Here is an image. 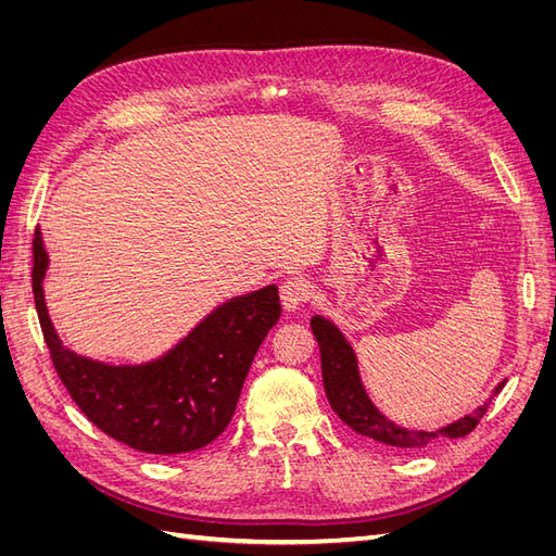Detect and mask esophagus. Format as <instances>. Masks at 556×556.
Instances as JSON below:
<instances>
[{
  "label": "esophagus",
  "mask_w": 556,
  "mask_h": 556,
  "mask_svg": "<svg viewBox=\"0 0 556 556\" xmlns=\"http://www.w3.org/2000/svg\"><path fill=\"white\" fill-rule=\"evenodd\" d=\"M311 296V285L304 278H290L280 285V304L288 313H294Z\"/></svg>",
  "instance_id": "esophagus-1"
}]
</instances>
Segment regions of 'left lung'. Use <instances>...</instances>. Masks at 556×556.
<instances>
[{
  "label": "left lung",
  "instance_id": "obj_1",
  "mask_svg": "<svg viewBox=\"0 0 556 556\" xmlns=\"http://www.w3.org/2000/svg\"><path fill=\"white\" fill-rule=\"evenodd\" d=\"M311 329L319 345L325 394L329 399L331 410L341 417L343 425H348L359 435H366V439L378 441L382 445H392L399 450H415V447H425L439 439H462V435L470 433L478 427L480 417L486 413V403H484V406L476 408L470 415H464L457 419V422L445 425L441 429L417 431V429L401 427L392 422V419H387L374 406V401L368 399L359 376L357 355L348 343L343 331L323 315H313ZM503 384L506 382H498L494 387V394L503 390Z\"/></svg>",
  "mask_w": 556,
  "mask_h": 556
}]
</instances>
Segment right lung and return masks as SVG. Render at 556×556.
I'll return each instance as SVG.
<instances>
[{
    "label": "right lung",
    "mask_w": 556,
    "mask_h": 556,
    "mask_svg": "<svg viewBox=\"0 0 556 556\" xmlns=\"http://www.w3.org/2000/svg\"><path fill=\"white\" fill-rule=\"evenodd\" d=\"M31 250V290L50 359L97 429L146 454L192 452L227 429L250 364L280 317L276 285L225 301L162 357L115 366L62 345L46 308L48 252L39 229Z\"/></svg>",
    "instance_id": "right-lung-1"
}]
</instances>
